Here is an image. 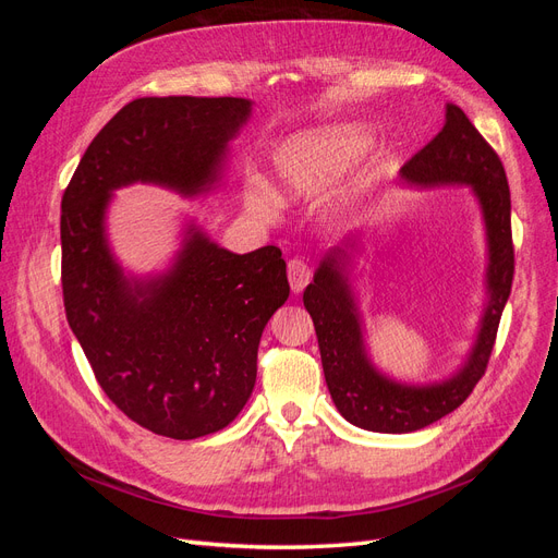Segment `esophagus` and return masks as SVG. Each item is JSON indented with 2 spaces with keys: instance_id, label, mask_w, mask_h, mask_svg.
I'll return each mask as SVG.
<instances>
[{
  "instance_id": "obj_1",
  "label": "esophagus",
  "mask_w": 558,
  "mask_h": 558,
  "mask_svg": "<svg viewBox=\"0 0 558 558\" xmlns=\"http://www.w3.org/2000/svg\"><path fill=\"white\" fill-rule=\"evenodd\" d=\"M310 279H312V269H310V265L305 260H300V258L289 260V281H291V289L295 293H300L302 289H305V286L310 283Z\"/></svg>"
}]
</instances>
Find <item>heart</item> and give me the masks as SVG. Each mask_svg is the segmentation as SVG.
I'll use <instances>...</instances> for the list:
<instances>
[{"label":"heart","instance_id":"heart-1","mask_svg":"<svg viewBox=\"0 0 558 558\" xmlns=\"http://www.w3.org/2000/svg\"><path fill=\"white\" fill-rule=\"evenodd\" d=\"M367 146V134L356 125H332L300 134L275 154V174L286 197L302 199L324 193L356 162ZM251 207L269 209V199L253 193Z\"/></svg>","mask_w":558,"mask_h":558}]
</instances>
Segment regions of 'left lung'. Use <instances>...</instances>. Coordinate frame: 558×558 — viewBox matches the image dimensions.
I'll use <instances>...</instances> for the list:
<instances>
[{
	"label": "left lung",
	"instance_id": "8db88e82",
	"mask_svg": "<svg viewBox=\"0 0 558 558\" xmlns=\"http://www.w3.org/2000/svg\"><path fill=\"white\" fill-rule=\"evenodd\" d=\"M402 179L416 185L468 183L480 197L488 234V307L477 344L459 375L435 386L388 381L367 363L361 320L347 277L330 256L320 263L305 291L314 320L320 363L335 408L349 424L375 433H412L447 416L484 377L496 344L498 324L514 279V244L510 221V185L505 167L480 130L456 105H447V123L402 165Z\"/></svg>",
	"mask_w": 558,
	"mask_h": 558
}]
</instances>
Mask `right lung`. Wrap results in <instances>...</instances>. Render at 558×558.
Segmentation results:
<instances>
[{"label":"right lung","mask_w":558,"mask_h":558,"mask_svg":"<svg viewBox=\"0 0 558 558\" xmlns=\"http://www.w3.org/2000/svg\"><path fill=\"white\" fill-rule=\"evenodd\" d=\"M248 111L242 97L132 99L97 132L62 195L70 328L116 408L172 440L221 430L242 412L263 328L291 291L286 263L277 246L238 256L191 228L170 275L128 281L105 240V209L113 189L134 181L205 191Z\"/></svg>","instance_id":"1"}]
</instances>
